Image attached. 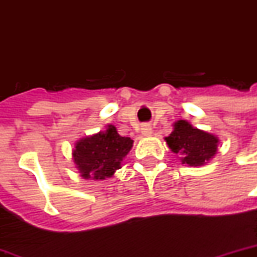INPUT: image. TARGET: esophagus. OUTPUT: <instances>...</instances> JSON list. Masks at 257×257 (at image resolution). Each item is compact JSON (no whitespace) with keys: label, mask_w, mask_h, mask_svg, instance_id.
<instances>
[{"label":"esophagus","mask_w":257,"mask_h":257,"mask_svg":"<svg viewBox=\"0 0 257 257\" xmlns=\"http://www.w3.org/2000/svg\"><path fill=\"white\" fill-rule=\"evenodd\" d=\"M140 132H142V135L143 136H151L153 135V128L150 126V125H142V128H140Z\"/></svg>","instance_id":"1"}]
</instances>
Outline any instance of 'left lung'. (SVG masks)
<instances>
[{
    "label": "left lung",
    "instance_id": "left-lung-1",
    "mask_svg": "<svg viewBox=\"0 0 257 257\" xmlns=\"http://www.w3.org/2000/svg\"><path fill=\"white\" fill-rule=\"evenodd\" d=\"M165 140L182 165L193 167L210 162L219 146V139L215 135L195 128L187 119H178L173 123V132Z\"/></svg>",
    "mask_w": 257,
    "mask_h": 257
}]
</instances>
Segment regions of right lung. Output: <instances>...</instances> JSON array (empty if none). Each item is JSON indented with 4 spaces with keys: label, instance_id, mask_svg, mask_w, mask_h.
Returning a JSON list of instances; mask_svg holds the SVG:
<instances>
[{
    "label": "right lung",
    "instance_id": "1",
    "mask_svg": "<svg viewBox=\"0 0 257 257\" xmlns=\"http://www.w3.org/2000/svg\"><path fill=\"white\" fill-rule=\"evenodd\" d=\"M134 147V140L118 135L109 123L104 131L77 140L72 150L76 169L84 180H106L121 169L123 158Z\"/></svg>",
    "mask_w": 257,
    "mask_h": 257
}]
</instances>
